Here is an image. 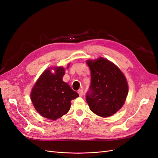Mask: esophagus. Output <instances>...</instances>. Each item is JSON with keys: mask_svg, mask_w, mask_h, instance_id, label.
Here are the masks:
<instances>
[{"mask_svg": "<svg viewBox=\"0 0 158 158\" xmlns=\"http://www.w3.org/2000/svg\"><path fill=\"white\" fill-rule=\"evenodd\" d=\"M78 94H79V95H80V96H82V95H83V93H84V91H83V89H79V90L78 91Z\"/></svg>", "mask_w": 158, "mask_h": 158, "instance_id": "34e87169", "label": "esophagus"}]
</instances>
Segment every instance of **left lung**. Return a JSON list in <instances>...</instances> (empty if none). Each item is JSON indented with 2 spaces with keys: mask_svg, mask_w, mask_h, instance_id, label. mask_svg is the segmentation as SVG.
I'll return each instance as SVG.
<instances>
[{
  "mask_svg": "<svg viewBox=\"0 0 158 158\" xmlns=\"http://www.w3.org/2000/svg\"><path fill=\"white\" fill-rule=\"evenodd\" d=\"M91 70V84L85 99L91 111L99 116L107 117L123 106L128 94L125 76L111 62L100 57L88 60Z\"/></svg>",
  "mask_w": 158,
  "mask_h": 158,
  "instance_id": "left-lung-1",
  "label": "left lung"
}]
</instances>
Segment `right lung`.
I'll return each instance as SVG.
<instances>
[{
    "label": "right lung",
    "mask_w": 158,
    "mask_h": 158,
    "mask_svg": "<svg viewBox=\"0 0 158 158\" xmlns=\"http://www.w3.org/2000/svg\"><path fill=\"white\" fill-rule=\"evenodd\" d=\"M64 73L63 67L56 68L55 74L50 69L44 71L31 91V99L36 111L51 120L65 114L70 108L71 100L79 96L62 80Z\"/></svg>",
    "instance_id": "add662e5"
}]
</instances>
